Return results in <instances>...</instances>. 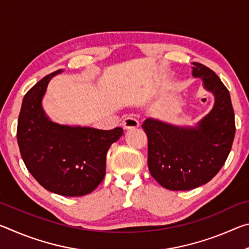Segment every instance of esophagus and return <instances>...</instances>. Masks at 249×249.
Segmentation results:
<instances>
[{
    "label": "esophagus",
    "instance_id": "1",
    "mask_svg": "<svg viewBox=\"0 0 249 249\" xmlns=\"http://www.w3.org/2000/svg\"><path fill=\"white\" fill-rule=\"evenodd\" d=\"M122 126H123L124 129H127V130L135 129L140 127V122L133 119V117H126V119H124L123 122H122Z\"/></svg>",
    "mask_w": 249,
    "mask_h": 249
}]
</instances>
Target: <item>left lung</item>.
Wrapping results in <instances>:
<instances>
[{"label": "left lung", "mask_w": 249, "mask_h": 249, "mask_svg": "<svg viewBox=\"0 0 249 249\" xmlns=\"http://www.w3.org/2000/svg\"><path fill=\"white\" fill-rule=\"evenodd\" d=\"M192 75L214 96V105L193 126H178L157 119L145 120L150 175L172 191L191 190L208 183L224 165L235 136L231 95L221 79L197 62Z\"/></svg>", "instance_id": "1"}]
</instances>
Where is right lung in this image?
Here are the masks:
<instances>
[{
    "label": "right lung",
    "instance_id": "obj_1",
    "mask_svg": "<svg viewBox=\"0 0 249 249\" xmlns=\"http://www.w3.org/2000/svg\"><path fill=\"white\" fill-rule=\"evenodd\" d=\"M46 75L25 94L18 123V142L28 171L50 192L65 196L90 193L105 176L107 154L123 128L96 129L54 123L43 99L54 75Z\"/></svg>",
    "mask_w": 249,
    "mask_h": 249
}]
</instances>
